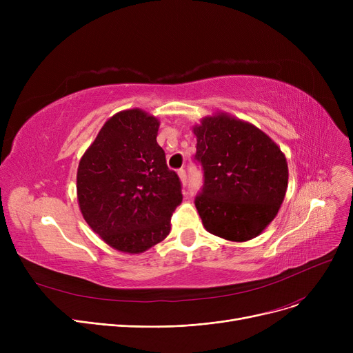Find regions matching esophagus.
I'll use <instances>...</instances> for the list:
<instances>
[{
  "label": "esophagus",
  "mask_w": 353,
  "mask_h": 353,
  "mask_svg": "<svg viewBox=\"0 0 353 353\" xmlns=\"http://www.w3.org/2000/svg\"><path fill=\"white\" fill-rule=\"evenodd\" d=\"M177 174H179V177H180V180H181V183H183V184H186V183H188V174H186V170H184V169H180V170L177 172Z\"/></svg>",
  "instance_id": "34e87169"
}]
</instances>
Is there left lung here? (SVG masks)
Returning a JSON list of instances; mask_svg holds the SVG:
<instances>
[{"label":"left lung","instance_id":"8db88e82","mask_svg":"<svg viewBox=\"0 0 353 353\" xmlns=\"http://www.w3.org/2000/svg\"><path fill=\"white\" fill-rule=\"evenodd\" d=\"M193 133L205 179L194 200L203 226L232 242L259 236L286 194L285 154L262 130L225 113L205 117Z\"/></svg>","mask_w":353,"mask_h":353}]
</instances>
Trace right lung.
I'll return each instance as SVG.
<instances>
[{"instance_id": "obj_1", "label": "right lung", "mask_w": 353, "mask_h": 353, "mask_svg": "<svg viewBox=\"0 0 353 353\" xmlns=\"http://www.w3.org/2000/svg\"><path fill=\"white\" fill-rule=\"evenodd\" d=\"M159 120L124 110L101 127L77 170V199L87 225L124 253H143L170 233L181 183L157 144Z\"/></svg>"}]
</instances>
